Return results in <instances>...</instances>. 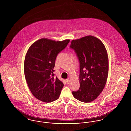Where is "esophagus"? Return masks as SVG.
<instances>
[{
  "instance_id": "esophagus-1",
  "label": "esophagus",
  "mask_w": 131,
  "mask_h": 131,
  "mask_svg": "<svg viewBox=\"0 0 131 131\" xmlns=\"http://www.w3.org/2000/svg\"><path fill=\"white\" fill-rule=\"evenodd\" d=\"M66 81L67 84H69L70 83V81L69 79H67V80H66Z\"/></svg>"
}]
</instances>
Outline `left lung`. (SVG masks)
I'll list each match as a JSON object with an SVG mask.
<instances>
[{"label": "left lung", "mask_w": 131, "mask_h": 131, "mask_svg": "<svg viewBox=\"0 0 131 131\" xmlns=\"http://www.w3.org/2000/svg\"><path fill=\"white\" fill-rule=\"evenodd\" d=\"M70 48L77 53L80 67V87L73 91V96L82 102H92L106 83L109 64L106 47L98 38L88 35L73 40Z\"/></svg>", "instance_id": "8db88e82"}]
</instances>
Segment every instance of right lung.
Listing matches in <instances>:
<instances>
[{"instance_id": "add662e5", "label": "right lung", "mask_w": 131, "mask_h": 131, "mask_svg": "<svg viewBox=\"0 0 131 131\" xmlns=\"http://www.w3.org/2000/svg\"><path fill=\"white\" fill-rule=\"evenodd\" d=\"M69 39L62 41L42 38L31 45L24 62V73L33 95L43 102L58 99L64 86L57 77L54 78V67L58 54L67 46Z\"/></svg>"}]
</instances>
